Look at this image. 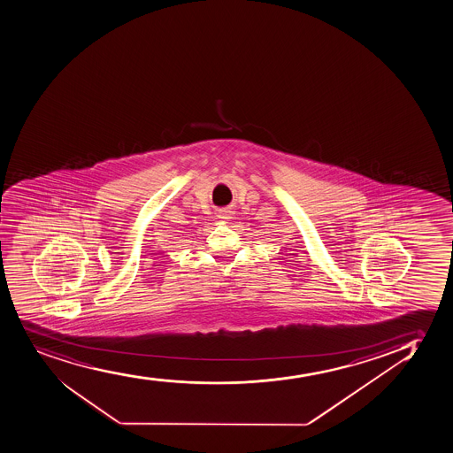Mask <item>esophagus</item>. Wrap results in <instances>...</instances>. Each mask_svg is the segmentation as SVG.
I'll use <instances>...</instances> for the list:
<instances>
[{
    "label": "esophagus",
    "instance_id": "obj_1",
    "mask_svg": "<svg viewBox=\"0 0 453 453\" xmlns=\"http://www.w3.org/2000/svg\"><path fill=\"white\" fill-rule=\"evenodd\" d=\"M221 219H229V217H227V214H223L221 215Z\"/></svg>",
    "mask_w": 453,
    "mask_h": 453
}]
</instances>
